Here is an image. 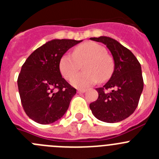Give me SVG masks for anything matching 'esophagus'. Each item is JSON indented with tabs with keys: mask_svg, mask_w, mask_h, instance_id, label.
Returning <instances> with one entry per match:
<instances>
[{
	"mask_svg": "<svg viewBox=\"0 0 159 159\" xmlns=\"http://www.w3.org/2000/svg\"><path fill=\"white\" fill-rule=\"evenodd\" d=\"M85 92H86V90L85 89H79L78 91H77L78 93H84Z\"/></svg>",
	"mask_w": 159,
	"mask_h": 159,
	"instance_id": "1",
	"label": "esophagus"
}]
</instances>
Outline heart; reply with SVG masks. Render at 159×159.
<instances>
[{
  "instance_id": "heart-1",
  "label": "heart",
  "mask_w": 159,
  "mask_h": 159,
  "mask_svg": "<svg viewBox=\"0 0 159 159\" xmlns=\"http://www.w3.org/2000/svg\"><path fill=\"white\" fill-rule=\"evenodd\" d=\"M84 61V72L75 75L71 80L75 88H88L98 80L103 82L113 71V60L107 54L106 48L95 42L88 41L77 46L73 54L65 53L60 57L59 69L61 75L66 80H70L78 71L80 63Z\"/></svg>"
}]
</instances>
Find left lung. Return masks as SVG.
I'll return each mask as SVG.
<instances>
[{
    "label": "left lung",
    "instance_id": "1",
    "mask_svg": "<svg viewBox=\"0 0 159 159\" xmlns=\"http://www.w3.org/2000/svg\"><path fill=\"white\" fill-rule=\"evenodd\" d=\"M90 39L104 43L115 64L110 80L96 88L99 97L90 103V109L100 121L118 123L134 113L139 104L143 90L141 65L134 55L117 40L107 36Z\"/></svg>",
    "mask_w": 159,
    "mask_h": 159
}]
</instances>
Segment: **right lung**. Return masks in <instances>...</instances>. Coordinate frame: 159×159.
Listing matches in <instances>:
<instances>
[{"mask_svg":"<svg viewBox=\"0 0 159 159\" xmlns=\"http://www.w3.org/2000/svg\"><path fill=\"white\" fill-rule=\"evenodd\" d=\"M83 40L55 39L36 49L22 65L17 79L22 106L27 116L40 124L57 121L76 94L61 75L60 57ZM57 89V92L54 90Z\"/></svg>","mask_w":159,"mask_h":159,"instance_id":"obj_1","label":"right lung"}]
</instances>
